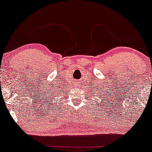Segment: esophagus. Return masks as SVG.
<instances>
[{
	"instance_id": "1",
	"label": "esophagus",
	"mask_w": 152,
	"mask_h": 152,
	"mask_svg": "<svg viewBox=\"0 0 152 152\" xmlns=\"http://www.w3.org/2000/svg\"><path fill=\"white\" fill-rule=\"evenodd\" d=\"M75 86H76V87H81V85H80V84L78 83V82H77V84H75Z\"/></svg>"
}]
</instances>
